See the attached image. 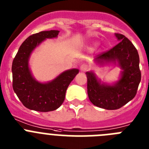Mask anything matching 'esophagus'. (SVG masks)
<instances>
[{
    "mask_svg": "<svg viewBox=\"0 0 149 149\" xmlns=\"http://www.w3.org/2000/svg\"><path fill=\"white\" fill-rule=\"evenodd\" d=\"M88 65L86 64H82V65H81V67H80V69H81V70L82 71H86L88 70Z\"/></svg>",
    "mask_w": 149,
    "mask_h": 149,
    "instance_id": "34e87169",
    "label": "esophagus"
}]
</instances>
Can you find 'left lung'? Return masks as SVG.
Returning a JSON list of instances; mask_svg holds the SVG:
<instances>
[{"mask_svg":"<svg viewBox=\"0 0 149 149\" xmlns=\"http://www.w3.org/2000/svg\"><path fill=\"white\" fill-rule=\"evenodd\" d=\"M119 42L97 55L96 60L117 61L123 70L120 80L113 85L101 84L92 72H87L88 95L91 102L100 108L118 109L134 99L141 81L139 57L134 44L125 36L116 33Z\"/></svg>","mask_w":149,"mask_h":149,"instance_id":"1","label":"left lung"}]
</instances>
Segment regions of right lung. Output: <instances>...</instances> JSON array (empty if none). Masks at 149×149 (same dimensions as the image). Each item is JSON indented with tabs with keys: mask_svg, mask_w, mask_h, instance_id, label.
I'll use <instances>...</instances> for the list:
<instances>
[{
	"mask_svg": "<svg viewBox=\"0 0 149 149\" xmlns=\"http://www.w3.org/2000/svg\"><path fill=\"white\" fill-rule=\"evenodd\" d=\"M59 31L51 30L32 34L22 42L12 64L13 88L26 108L38 112H50L61 106L66 91L78 74L72 69L59 75L48 83L37 82L28 67V58L34 49L46 38L58 37Z\"/></svg>",
	"mask_w": 149,
	"mask_h": 149,
	"instance_id": "obj_1",
	"label": "right lung"
}]
</instances>
